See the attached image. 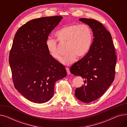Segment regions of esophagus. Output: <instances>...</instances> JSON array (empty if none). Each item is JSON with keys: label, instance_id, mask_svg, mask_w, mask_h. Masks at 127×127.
<instances>
[{"label": "esophagus", "instance_id": "1", "mask_svg": "<svg viewBox=\"0 0 127 127\" xmlns=\"http://www.w3.org/2000/svg\"><path fill=\"white\" fill-rule=\"evenodd\" d=\"M66 71H67V73L68 75H70V70H69V68L68 67H66Z\"/></svg>", "mask_w": 127, "mask_h": 127}]
</instances>
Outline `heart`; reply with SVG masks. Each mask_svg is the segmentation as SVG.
<instances>
[{
  "instance_id": "obj_1",
  "label": "heart",
  "mask_w": 127,
  "mask_h": 127,
  "mask_svg": "<svg viewBox=\"0 0 127 127\" xmlns=\"http://www.w3.org/2000/svg\"><path fill=\"white\" fill-rule=\"evenodd\" d=\"M55 36L60 43L67 44V53L61 60L62 63L65 65L75 62L77 57L78 59L84 58L89 52L94 40L92 28L85 24L65 25L56 32ZM46 45L49 54L53 59H61V52L59 49L57 40L48 38Z\"/></svg>"
}]
</instances>
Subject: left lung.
<instances>
[{
    "mask_svg": "<svg viewBox=\"0 0 127 127\" xmlns=\"http://www.w3.org/2000/svg\"><path fill=\"white\" fill-rule=\"evenodd\" d=\"M88 25L94 34L91 48L84 58L73 64L70 72L84 79V84L75 90V96L89 103L102 96L115 78L116 55L111 33L99 22L80 18Z\"/></svg>",
    "mask_w": 127,
    "mask_h": 127,
    "instance_id": "8db88e82",
    "label": "left lung"
}]
</instances>
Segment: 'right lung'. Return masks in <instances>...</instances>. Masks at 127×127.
<instances>
[{"instance_id":"right-lung-1","label":"right lung","mask_w":127,"mask_h":127,"mask_svg":"<svg viewBox=\"0 0 127 127\" xmlns=\"http://www.w3.org/2000/svg\"><path fill=\"white\" fill-rule=\"evenodd\" d=\"M62 18L56 15L31 20L19 28L13 39L9 60L13 82L32 102L49 101L55 83L67 75L64 66L50 56L46 45Z\"/></svg>"}]
</instances>
